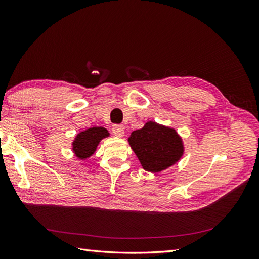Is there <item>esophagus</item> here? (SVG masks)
I'll return each mask as SVG.
<instances>
[{"label": "esophagus", "instance_id": "34e87169", "mask_svg": "<svg viewBox=\"0 0 259 259\" xmlns=\"http://www.w3.org/2000/svg\"><path fill=\"white\" fill-rule=\"evenodd\" d=\"M111 129H112V134H113L114 136H117V137H122L123 134H124L123 128H122V126H121L120 124H114V125H112Z\"/></svg>", "mask_w": 259, "mask_h": 259}]
</instances>
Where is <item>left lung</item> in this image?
Returning a JSON list of instances; mask_svg holds the SVG:
<instances>
[{"label":"left lung","instance_id":"obj_1","mask_svg":"<svg viewBox=\"0 0 259 259\" xmlns=\"http://www.w3.org/2000/svg\"><path fill=\"white\" fill-rule=\"evenodd\" d=\"M129 144L141 166L150 172H159L172 166L184 153L183 142L177 133L152 121L142 129L133 131Z\"/></svg>","mask_w":259,"mask_h":259}]
</instances>
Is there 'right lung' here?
<instances>
[{"instance_id":"add662e5","label":"right lung","mask_w":259,"mask_h":259,"mask_svg":"<svg viewBox=\"0 0 259 259\" xmlns=\"http://www.w3.org/2000/svg\"><path fill=\"white\" fill-rule=\"evenodd\" d=\"M109 136L107 129L101 126H93V128L82 131L73 141V151L75 156L80 159H87L93 155L97 146L101 139Z\"/></svg>"}]
</instances>
